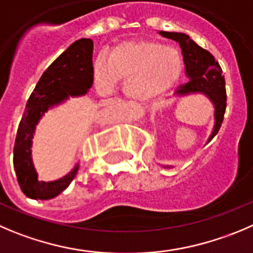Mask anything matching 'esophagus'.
<instances>
[{
    "instance_id": "esophagus-1",
    "label": "esophagus",
    "mask_w": 253,
    "mask_h": 253,
    "mask_svg": "<svg viewBox=\"0 0 253 253\" xmlns=\"http://www.w3.org/2000/svg\"><path fill=\"white\" fill-rule=\"evenodd\" d=\"M100 103H102V104H104V103H105V100H102V102H100Z\"/></svg>"
}]
</instances>
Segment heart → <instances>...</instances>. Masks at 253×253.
Here are the masks:
<instances>
[{
  "mask_svg": "<svg viewBox=\"0 0 253 253\" xmlns=\"http://www.w3.org/2000/svg\"><path fill=\"white\" fill-rule=\"evenodd\" d=\"M181 56L171 45L153 41L128 42L118 45L94 62L97 86L112 88L119 78H125L123 92L130 100L145 103L169 89L181 71Z\"/></svg>",
  "mask_w": 253,
  "mask_h": 253,
  "instance_id": "1",
  "label": "heart"
}]
</instances>
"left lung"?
I'll return each instance as SVG.
<instances>
[{
	"mask_svg": "<svg viewBox=\"0 0 253 253\" xmlns=\"http://www.w3.org/2000/svg\"><path fill=\"white\" fill-rule=\"evenodd\" d=\"M159 35L175 41L181 48L185 74L189 81L177 86L174 95L187 97L191 94H203L213 105V126L209 135L210 141L220 129L226 109V89L222 69L209 50L196 44L185 33L159 31ZM164 168L170 169L172 167Z\"/></svg>",
	"mask_w": 253,
	"mask_h": 253,
	"instance_id": "1",
	"label": "left lung"
}]
</instances>
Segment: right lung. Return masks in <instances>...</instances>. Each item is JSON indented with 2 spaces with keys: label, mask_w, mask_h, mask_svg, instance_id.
<instances>
[{
  "label": "right lung",
  "mask_w": 253,
  "mask_h": 253,
  "mask_svg": "<svg viewBox=\"0 0 253 253\" xmlns=\"http://www.w3.org/2000/svg\"><path fill=\"white\" fill-rule=\"evenodd\" d=\"M93 41L81 38L53 62L38 81L22 115L13 148V168L23 194L35 200H49L66 190L78 171L74 167L54 181L38 180L32 160V139L44 113L71 97H81L93 85Z\"/></svg>",
  "instance_id": "right-lung-1"
}]
</instances>
